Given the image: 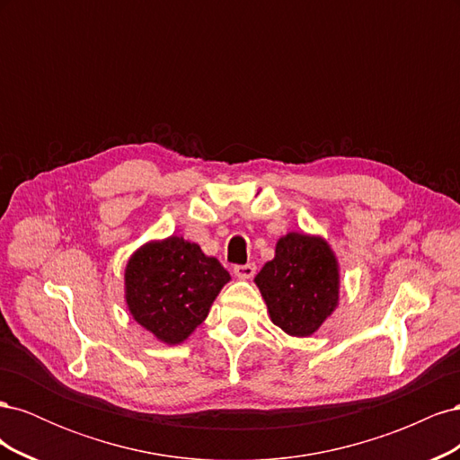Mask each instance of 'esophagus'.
<instances>
[{"instance_id":"esophagus-1","label":"esophagus","mask_w":460,"mask_h":460,"mask_svg":"<svg viewBox=\"0 0 460 460\" xmlns=\"http://www.w3.org/2000/svg\"><path fill=\"white\" fill-rule=\"evenodd\" d=\"M257 267L253 262H247V264H238V267H234V276L240 278V280H252L255 276Z\"/></svg>"}]
</instances>
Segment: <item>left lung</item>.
<instances>
[{"label":"left lung","mask_w":460,"mask_h":460,"mask_svg":"<svg viewBox=\"0 0 460 460\" xmlns=\"http://www.w3.org/2000/svg\"><path fill=\"white\" fill-rule=\"evenodd\" d=\"M253 282L272 324L294 338L313 336L340 305V262L318 234L280 235L274 259L264 262Z\"/></svg>","instance_id":"1"}]
</instances>
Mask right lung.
Returning <instances> with one entry per match:
<instances>
[{
    "label": "right lung",
    "mask_w": 460,
    "mask_h": 460,
    "mask_svg": "<svg viewBox=\"0 0 460 460\" xmlns=\"http://www.w3.org/2000/svg\"><path fill=\"white\" fill-rule=\"evenodd\" d=\"M230 274L201 247L169 235L149 240L124 267V301L132 318L164 345L184 343L207 318Z\"/></svg>",
    "instance_id": "1"
}]
</instances>
